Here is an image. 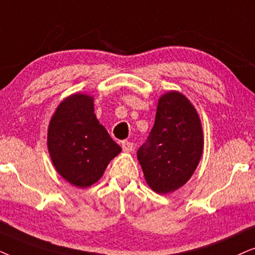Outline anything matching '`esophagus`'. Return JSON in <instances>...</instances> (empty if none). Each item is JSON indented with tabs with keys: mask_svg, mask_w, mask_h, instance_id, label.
Returning <instances> with one entry per match:
<instances>
[{
	"mask_svg": "<svg viewBox=\"0 0 255 255\" xmlns=\"http://www.w3.org/2000/svg\"><path fill=\"white\" fill-rule=\"evenodd\" d=\"M121 147H122V150H124L125 152H130L131 150H133V143L129 141H124L121 143Z\"/></svg>",
	"mask_w": 255,
	"mask_h": 255,
	"instance_id": "1",
	"label": "esophagus"
}]
</instances>
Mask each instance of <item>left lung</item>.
<instances>
[{
    "label": "left lung",
    "instance_id": "1",
    "mask_svg": "<svg viewBox=\"0 0 255 255\" xmlns=\"http://www.w3.org/2000/svg\"><path fill=\"white\" fill-rule=\"evenodd\" d=\"M203 147L202 124L196 108L177 91L163 94L154 127L137 150L145 182L163 195L179 189L195 172Z\"/></svg>",
    "mask_w": 255,
    "mask_h": 255
}]
</instances>
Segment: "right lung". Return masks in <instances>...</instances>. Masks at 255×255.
<instances>
[{"instance_id":"right-lung-1","label":"right lung","mask_w":255,"mask_h":255,"mask_svg":"<svg viewBox=\"0 0 255 255\" xmlns=\"http://www.w3.org/2000/svg\"><path fill=\"white\" fill-rule=\"evenodd\" d=\"M47 149L58 174L78 188L99 181L121 151L94 114L93 97L76 93L64 99L50 120Z\"/></svg>"}]
</instances>
